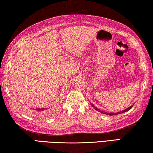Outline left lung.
<instances>
[{
	"instance_id": "8db88e82",
	"label": "left lung",
	"mask_w": 153,
	"mask_h": 153,
	"mask_svg": "<svg viewBox=\"0 0 153 153\" xmlns=\"http://www.w3.org/2000/svg\"><path fill=\"white\" fill-rule=\"evenodd\" d=\"M132 105V106H133ZM92 106L93 107H94L96 110H97V111H98V112H100L101 113H103V114H106V115H119V114H121V113H125V112H126V111H128L129 110H130L131 108V107H132V106H131V107H128V108H126V110H124V111H120V112H118V113H107V112H105V111H101V110H100V109H98V108H96L94 106H93L92 105Z\"/></svg>"
}]
</instances>
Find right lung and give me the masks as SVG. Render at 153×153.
Here are the masks:
<instances>
[{
  "mask_svg": "<svg viewBox=\"0 0 153 153\" xmlns=\"http://www.w3.org/2000/svg\"><path fill=\"white\" fill-rule=\"evenodd\" d=\"M49 108H35L32 111H30V113L32 115H35L36 117H44L48 115V114L50 113L49 112Z\"/></svg>",
  "mask_w": 153,
  "mask_h": 153,
  "instance_id": "1",
  "label": "right lung"
}]
</instances>
